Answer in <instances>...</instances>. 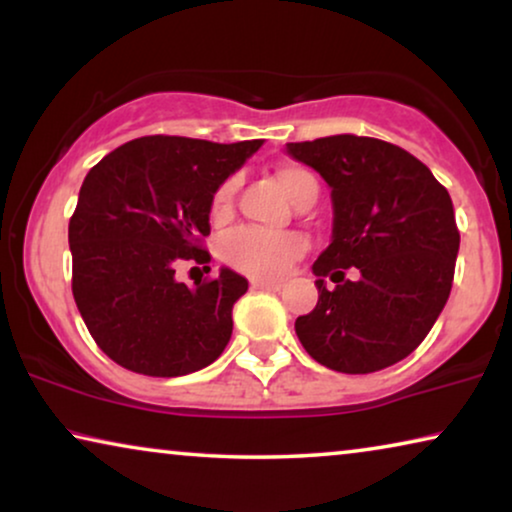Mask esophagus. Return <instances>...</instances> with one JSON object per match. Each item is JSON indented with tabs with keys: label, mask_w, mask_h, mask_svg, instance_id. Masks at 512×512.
<instances>
[{
	"label": "esophagus",
	"mask_w": 512,
	"mask_h": 512,
	"mask_svg": "<svg viewBox=\"0 0 512 512\" xmlns=\"http://www.w3.org/2000/svg\"><path fill=\"white\" fill-rule=\"evenodd\" d=\"M250 287L253 290H264V292H273V290H280L283 283L280 280H264V278H250Z\"/></svg>",
	"instance_id": "obj_1"
}]
</instances>
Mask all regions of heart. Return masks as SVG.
<instances>
[{
  "mask_svg": "<svg viewBox=\"0 0 512 512\" xmlns=\"http://www.w3.org/2000/svg\"><path fill=\"white\" fill-rule=\"evenodd\" d=\"M273 181L280 187V192L287 199L294 201V197L304 190L306 185H318L311 171L299 167V164H283L273 171ZM232 199H234V183L227 181L215 190L211 199V218L215 222L225 220L232 213ZM308 243L297 232L285 234H269L262 229L241 227L236 229L222 241V259L236 271L248 273V276L257 278H276L285 273L297 259L306 253Z\"/></svg>",
  "mask_w": 512,
  "mask_h": 512,
  "instance_id": "heart-1",
  "label": "heart"
}]
</instances>
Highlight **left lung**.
<instances>
[{
  "label": "left lung",
  "instance_id": "left-lung-1",
  "mask_svg": "<svg viewBox=\"0 0 512 512\" xmlns=\"http://www.w3.org/2000/svg\"><path fill=\"white\" fill-rule=\"evenodd\" d=\"M287 153L325 178L334 204L331 243L313 264L318 306L294 322L301 345L341 373L401 362L452 290L459 229L448 190L417 157L371 136L287 143ZM348 270L358 273L352 281Z\"/></svg>",
  "mask_w": 512,
  "mask_h": 512
}]
</instances>
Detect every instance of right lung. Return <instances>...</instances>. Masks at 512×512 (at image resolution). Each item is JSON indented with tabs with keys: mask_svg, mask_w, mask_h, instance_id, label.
<instances>
[{
	"mask_svg": "<svg viewBox=\"0 0 512 512\" xmlns=\"http://www.w3.org/2000/svg\"><path fill=\"white\" fill-rule=\"evenodd\" d=\"M259 146L262 139L141 136L85 176L69 220L71 292L90 336L115 364L176 378L222 355L248 280L222 269L190 290L176 269L194 262L211 271L204 248L211 199Z\"/></svg>",
	"mask_w": 512,
	"mask_h": 512,
	"instance_id": "right-lung-1",
	"label": "right lung"
}]
</instances>
